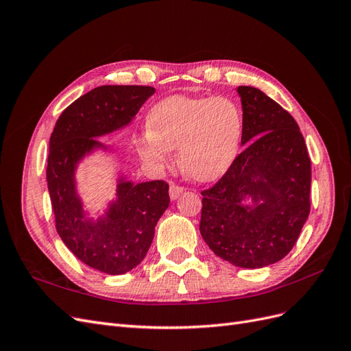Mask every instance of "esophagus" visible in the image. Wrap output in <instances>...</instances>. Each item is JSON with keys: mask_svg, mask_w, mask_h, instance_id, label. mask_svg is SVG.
<instances>
[{"mask_svg": "<svg viewBox=\"0 0 351 351\" xmlns=\"http://www.w3.org/2000/svg\"><path fill=\"white\" fill-rule=\"evenodd\" d=\"M183 190H184V187L171 183V184H169V197H171V200L178 199V197H180V195L183 193Z\"/></svg>", "mask_w": 351, "mask_h": 351, "instance_id": "34e87169", "label": "esophagus"}]
</instances>
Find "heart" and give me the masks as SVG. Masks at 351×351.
Segmentation results:
<instances>
[{
  "label": "heart",
  "mask_w": 351,
  "mask_h": 351,
  "mask_svg": "<svg viewBox=\"0 0 351 351\" xmlns=\"http://www.w3.org/2000/svg\"><path fill=\"white\" fill-rule=\"evenodd\" d=\"M147 125L137 139V151L147 164L165 167L169 149L178 147L183 171L209 182L226 173L239 154L243 112L226 97L173 95L154 105Z\"/></svg>",
  "instance_id": "b5f03b06"
}]
</instances>
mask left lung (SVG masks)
<instances>
[{
    "label": "left lung",
    "mask_w": 351,
    "mask_h": 351,
    "mask_svg": "<svg viewBox=\"0 0 351 351\" xmlns=\"http://www.w3.org/2000/svg\"><path fill=\"white\" fill-rule=\"evenodd\" d=\"M241 145L218 182L202 192L200 234L217 256L256 269L290 253L311 212L312 168L295 120L252 86H239ZM247 197L252 205L243 202Z\"/></svg>",
    "instance_id": "left-lung-1"
}]
</instances>
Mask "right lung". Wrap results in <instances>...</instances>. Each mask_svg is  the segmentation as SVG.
Returning <instances> with one entry per match:
<instances>
[{
    "mask_svg": "<svg viewBox=\"0 0 351 351\" xmlns=\"http://www.w3.org/2000/svg\"><path fill=\"white\" fill-rule=\"evenodd\" d=\"M154 93L152 86L95 88L61 112L49 139L47 182L57 232L74 256L110 275L129 272L145 259L156 222L169 205L168 184L120 178L117 200L93 221L77 196L74 169L93 149H107L93 137L129 124Z\"/></svg>",
    "mask_w": 351,
    "mask_h": 351,
    "instance_id": "obj_1",
    "label": "right lung"
}]
</instances>
